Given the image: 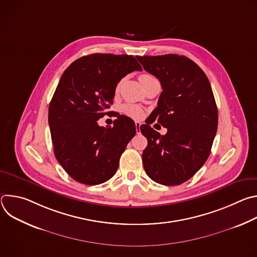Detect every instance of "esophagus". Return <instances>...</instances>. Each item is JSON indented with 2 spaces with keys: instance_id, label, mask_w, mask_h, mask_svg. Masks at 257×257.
Segmentation results:
<instances>
[{
  "instance_id": "esophagus-1",
  "label": "esophagus",
  "mask_w": 257,
  "mask_h": 257,
  "mask_svg": "<svg viewBox=\"0 0 257 257\" xmlns=\"http://www.w3.org/2000/svg\"><path fill=\"white\" fill-rule=\"evenodd\" d=\"M140 123L139 122H135V126H136V131H137V134L140 133Z\"/></svg>"
}]
</instances>
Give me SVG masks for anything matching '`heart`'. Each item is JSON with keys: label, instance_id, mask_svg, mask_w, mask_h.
<instances>
[{"label": "heart", "instance_id": "heart-1", "mask_svg": "<svg viewBox=\"0 0 257 257\" xmlns=\"http://www.w3.org/2000/svg\"><path fill=\"white\" fill-rule=\"evenodd\" d=\"M150 77H153V76H151V75H149V74H141V75L139 76V80L141 81V80H144V79H148V78H150ZM119 86H120V84H118L117 89L119 88ZM122 112H123L125 115H127V116H129V117H132V118H135V119H138V118H140V117L142 116L141 108H140L139 106H137V105H135V104H131V103L124 104V105L122 106Z\"/></svg>", "mask_w": 257, "mask_h": 257}]
</instances>
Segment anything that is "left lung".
Segmentation results:
<instances>
[{
    "mask_svg": "<svg viewBox=\"0 0 257 257\" xmlns=\"http://www.w3.org/2000/svg\"><path fill=\"white\" fill-rule=\"evenodd\" d=\"M144 70L155 75L163 91L158 106L141 133L148 139L143 167L159 184L180 185L206 162L217 129V107L210 83L192 60L174 54L137 56ZM156 119L168 132L161 136L150 124Z\"/></svg>",
    "mask_w": 257,
    "mask_h": 257,
    "instance_id": "obj_1",
    "label": "left lung"
}]
</instances>
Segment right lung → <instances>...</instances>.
<instances>
[{"mask_svg":"<svg viewBox=\"0 0 257 257\" xmlns=\"http://www.w3.org/2000/svg\"><path fill=\"white\" fill-rule=\"evenodd\" d=\"M136 70L142 68L133 56L92 54L64 71L49 106V125L55 157L75 181L97 185L117 172L135 123L121 115L104 128L97 120L111 113L105 109L119 81Z\"/></svg>","mask_w":257,"mask_h":257,"instance_id":"add662e5","label":"right lung"}]
</instances>
